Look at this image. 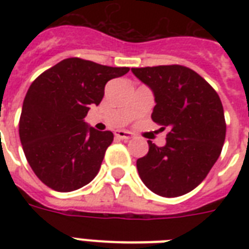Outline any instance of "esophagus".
I'll use <instances>...</instances> for the list:
<instances>
[{
	"label": "esophagus",
	"instance_id": "34e87169",
	"mask_svg": "<svg viewBox=\"0 0 249 249\" xmlns=\"http://www.w3.org/2000/svg\"><path fill=\"white\" fill-rule=\"evenodd\" d=\"M115 136H116V138H119V140L128 141L132 138L133 134L130 132H126V130H116V132H115Z\"/></svg>",
	"mask_w": 249,
	"mask_h": 249
}]
</instances>
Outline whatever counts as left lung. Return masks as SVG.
<instances>
[{"mask_svg": "<svg viewBox=\"0 0 249 249\" xmlns=\"http://www.w3.org/2000/svg\"><path fill=\"white\" fill-rule=\"evenodd\" d=\"M155 95L151 119L165 129L166 143L148 141L137 160L141 179L160 196L185 195L200 185L218 159L226 136L224 107L216 90L179 64L132 68Z\"/></svg>", "mask_w": 249, "mask_h": 249, "instance_id": "8db88e82", "label": "left lung"}]
</instances>
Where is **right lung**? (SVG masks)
<instances>
[{
    "instance_id": "1",
    "label": "right lung",
    "mask_w": 249,
    "mask_h": 249,
    "mask_svg": "<svg viewBox=\"0 0 249 249\" xmlns=\"http://www.w3.org/2000/svg\"><path fill=\"white\" fill-rule=\"evenodd\" d=\"M128 72V67L68 58L31 84L19 136L27 161L50 189L70 193L97 176L113 134L95 130L84 119L90 105L101 103L106 84Z\"/></svg>"
}]
</instances>
